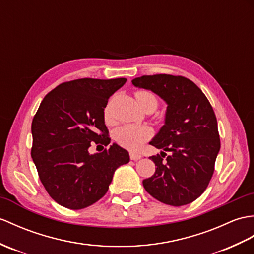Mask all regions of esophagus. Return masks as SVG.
<instances>
[{"instance_id":"obj_1","label":"esophagus","mask_w":254,"mask_h":254,"mask_svg":"<svg viewBox=\"0 0 254 254\" xmlns=\"http://www.w3.org/2000/svg\"><path fill=\"white\" fill-rule=\"evenodd\" d=\"M129 158H131V160L136 161V160H139L141 156L138 154H135V152H129Z\"/></svg>"}]
</instances>
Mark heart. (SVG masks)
<instances>
[{
  "instance_id": "obj_1",
  "label": "heart",
  "mask_w": 254,
  "mask_h": 254,
  "mask_svg": "<svg viewBox=\"0 0 254 254\" xmlns=\"http://www.w3.org/2000/svg\"><path fill=\"white\" fill-rule=\"evenodd\" d=\"M135 97L141 108H145L147 106L157 107L158 100L156 96L148 91H138L135 93ZM105 118L106 120H109L108 107L105 110ZM114 136L121 146L131 150H137L144 144V141L151 136V131L149 127L143 126H125L117 128Z\"/></svg>"
}]
</instances>
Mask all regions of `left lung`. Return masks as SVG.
<instances>
[{
    "label": "left lung",
    "instance_id": "1",
    "mask_svg": "<svg viewBox=\"0 0 254 254\" xmlns=\"http://www.w3.org/2000/svg\"><path fill=\"white\" fill-rule=\"evenodd\" d=\"M132 84L157 94L167 104L164 125L149 141L163 151L149 157L157 168L143 181L144 188L166 204L192 202L208 187L221 148L213 108L202 91L184 76L143 75Z\"/></svg>",
    "mask_w": 254,
    "mask_h": 254
}]
</instances>
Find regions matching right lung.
Returning <instances> with one entry per match:
<instances>
[{"instance_id": "right-lung-1", "label": "right lung", "mask_w": 254, "mask_h": 254, "mask_svg": "<svg viewBox=\"0 0 254 254\" xmlns=\"http://www.w3.org/2000/svg\"><path fill=\"white\" fill-rule=\"evenodd\" d=\"M127 79H79L58 85L43 98L32 126L31 157L39 178L55 201L84 209L107 192L115 171L129 161L114 143L90 154L91 143L109 145L104 110Z\"/></svg>"}]
</instances>
